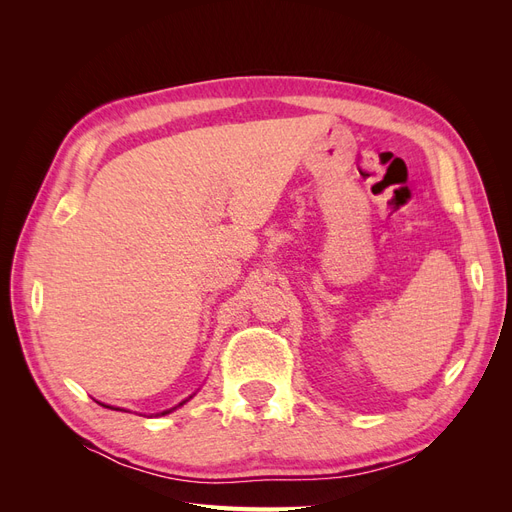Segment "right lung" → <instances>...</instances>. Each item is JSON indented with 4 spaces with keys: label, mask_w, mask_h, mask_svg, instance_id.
<instances>
[{
    "label": "right lung",
    "mask_w": 512,
    "mask_h": 512,
    "mask_svg": "<svg viewBox=\"0 0 512 512\" xmlns=\"http://www.w3.org/2000/svg\"><path fill=\"white\" fill-rule=\"evenodd\" d=\"M173 410H175V408H173ZM168 412H170V410H168ZM168 412H162V414H168Z\"/></svg>",
    "instance_id": "obj_1"
}]
</instances>
